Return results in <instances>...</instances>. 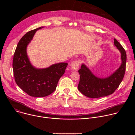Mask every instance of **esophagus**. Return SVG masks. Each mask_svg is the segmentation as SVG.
Returning <instances> with one entry per match:
<instances>
[{"instance_id": "obj_1", "label": "esophagus", "mask_w": 135, "mask_h": 135, "mask_svg": "<svg viewBox=\"0 0 135 135\" xmlns=\"http://www.w3.org/2000/svg\"><path fill=\"white\" fill-rule=\"evenodd\" d=\"M80 61L79 60H76L73 62H72L70 64V67L71 69L73 70L78 69L80 66Z\"/></svg>"}]
</instances>
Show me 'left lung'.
Returning <instances> with one entry per match:
<instances>
[{
    "mask_svg": "<svg viewBox=\"0 0 135 135\" xmlns=\"http://www.w3.org/2000/svg\"><path fill=\"white\" fill-rule=\"evenodd\" d=\"M114 42V45L121 52L122 64L113 74L104 79L97 78L84 64L79 70L80 82L78 89L89 98H100L112 94L119 87L123 79L126 71L127 54L123 47L115 38Z\"/></svg>",
    "mask_w": 135,
    "mask_h": 135,
    "instance_id": "8db88e82",
    "label": "left lung"
}]
</instances>
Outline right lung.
Wrapping results in <instances>:
<instances>
[{
	"mask_svg": "<svg viewBox=\"0 0 135 135\" xmlns=\"http://www.w3.org/2000/svg\"><path fill=\"white\" fill-rule=\"evenodd\" d=\"M43 27L26 33L18 42L13 56V69L15 82L31 97H44L53 93L68 65L67 63L61 62L43 69L36 68L31 65L27 54V47L36 31Z\"/></svg>",
	"mask_w": 135,
	"mask_h": 135,
	"instance_id": "1",
	"label": "right lung"
}]
</instances>
